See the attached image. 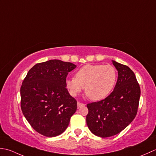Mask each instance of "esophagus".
<instances>
[{
	"mask_svg": "<svg viewBox=\"0 0 156 156\" xmlns=\"http://www.w3.org/2000/svg\"><path fill=\"white\" fill-rule=\"evenodd\" d=\"M85 106V104H83V103H80V102H77V107L78 108H81V107H83V106Z\"/></svg>",
	"mask_w": 156,
	"mask_h": 156,
	"instance_id": "esophagus-1",
	"label": "esophagus"
}]
</instances>
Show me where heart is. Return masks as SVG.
Instances as JSON below:
<instances>
[{
  "mask_svg": "<svg viewBox=\"0 0 156 156\" xmlns=\"http://www.w3.org/2000/svg\"><path fill=\"white\" fill-rule=\"evenodd\" d=\"M117 72L110 65H87L79 69L75 78L68 79L65 84L69 94L76 96L85 88V94L93 101L105 99L116 84Z\"/></svg>",
  "mask_w": 156,
  "mask_h": 156,
  "instance_id": "1",
  "label": "heart"
}]
</instances>
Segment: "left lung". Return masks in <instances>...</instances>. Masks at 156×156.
I'll use <instances>...</instances> for the list:
<instances>
[{
	"mask_svg": "<svg viewBox=\"0 0 156 156\" xmlns=\"http://www.w3.org/2000/svg\"><path fill=\"white\" fill-rule=\"evenodd\" d=\"M118 71L113 91L104 100L88 104L86 122L89 129L100 137L121 132L135 118L141 90L135 75L129 66L112 60Z\"/></svg>",
	"mask_w": 156,
	"mask_h": 156,
	"instance_id": "8db88e82",
	"label": "left lung"
}]
</instances>
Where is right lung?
<instances>
[{"instance_id":"obj_1","label":"right lung","mask_w":156,"mask_h":156,"mask_svg":"<svg viewBox=\"0 0 156 156\" xmlns=\"http://www.w3.org/2000/svg\"><path fill=\"white\" fill-rule=\"evenodd\" d=\"M71 62L50 60L37 63L21 87V108L35 131L53 137L64 132L77 110V101L66 88V78L76 68Z\"/></svg>"}]
</instances>
